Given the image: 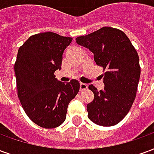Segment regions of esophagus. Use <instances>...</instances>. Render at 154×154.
Segmentation results:
<instances>
[{
  "mask_svg": "<svg viewBox=\"0 0 154 154\" xmlns=\"http://www.w3.org/2000/svg\"><path fill=\"white\" fill-rule=\"evenodd\" d=\"M87 88H88L87 84H85V83L80 84V91H85V90H87Z\"/></svg>",
  "mask_w": 154,
  "mask_h": 154,
  "instance_id": "obj_1",
  "label": "esophagus"
}]
</instances>
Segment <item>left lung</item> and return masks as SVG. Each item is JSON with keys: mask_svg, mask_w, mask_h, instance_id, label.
Instances as JSON below:
<instances>
[{"mask_svg": "<svg viewBox=\"0 0 154 154\" xmlns=\"http://www.w3.org/2000/svg\"><path fill=\"white\" fill-rule=\"evenodd\" d=\"M76 40L89 48L96 63L106 70L102 75L104 90L88 87L94 93V100L87 106L88 118L98 125H116L125 117L135 99L140 77L138 53L125 34L112 27H103Z\"/></svg>", "mask_w": 154, "mask_h": 154, "instance_id": "8db88e82", "label": "left lung"}]
</instances>
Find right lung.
<instances>
[{
	"mask_svg": "<svg viewBox=\"0 0 154 154\" xmlns=\"http://www.w3.org/2000/svg\"><path fill=\"white\" fill-rule=\"evenodd\" d=\"M72 40L45 32L30 36L19 48L15 63L18 97L29 118L42 128L54 129L64 122L68 104L80 89L77 80L64 83L54 75Z\"/></svg>",
	"mask_w": 154,
	"mask_h": 154,
	"instance_id": "add662e5",
	"label": "right lung"
}]
</instances>
